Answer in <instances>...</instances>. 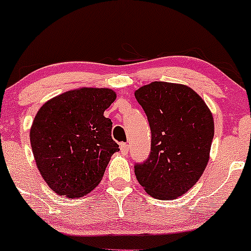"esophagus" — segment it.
Listing matches in <instances>:
<instances>
[{
  "instance_id": "esophagus-1",
  "label": "esophagus",
  "mask_w": 251,
  "mask_h": 251,
  "mask_svg": "<svg viewBox=\"0 0 251 251\" xmlns=\"http://www.w3.org/2000/svg\"><path fill=\"white\" fill-rule=\"evenodd\" d=\"M120 151H122L123 154H127L128 153V145L125 143L120 144Z\"/></svg>"
}]
</instances>
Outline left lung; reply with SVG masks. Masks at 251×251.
Masks as SVG:
<instances>
[{"mask_svg":"<svg viewBox=\"0 0 251 251\" xmlns=\"http://www.w3.org/2000/svg\"><path fill=\"white\" fill-rule=\"evenodd\" d=\"M151 128V152L134 165L140 185L157 200H174L197 183L209 162L214 118L185 85L154 81L134 93Z\"/></svg>","mask_w":251,"mask_h":251,"instance_id":"8db88e82","label":"left lung"}]
</instances>
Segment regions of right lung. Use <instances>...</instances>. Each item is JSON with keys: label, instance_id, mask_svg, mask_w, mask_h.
<instances>
[{"label": "right lung", "instance_id": "right-lung-1", "mask_svg": "<svg viewBox=\"0 0 251 251\" xmlns=\"http://www.w3.org/2000/svg\"><path fill=\"white\" fill-rule=\"evenodd\" d=\"M109 88L73 89L47 101L34 118L30 144L40 174L57 195L82 197L105 174L119 145L103 112L116 100Z\"/></svg>", "mask_w": 251, "mask_h": 251}]
</instances>
